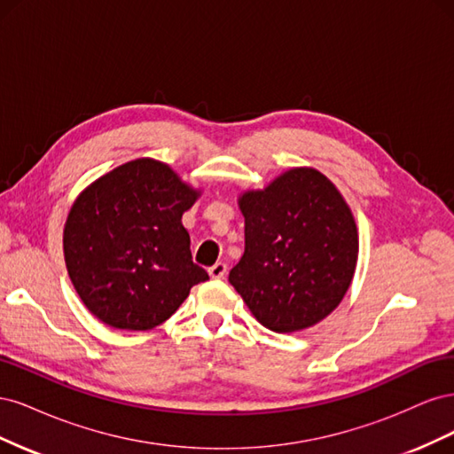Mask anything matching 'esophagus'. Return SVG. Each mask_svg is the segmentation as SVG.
Instances as JSON below:
<instances>
[{"label": "esophagus", "instance_id": "1", "mask_svg": "<svg viewBox=\"0 0 454 454\" xmlns=\"http://www.w3.org/2000/svg\"><path fill=\"white\" fill-rule=\"evenodd\" d=\"M208 274H210L212 278H215V280L223 278L225 274H227V265H225V263H222V261H217L215 265H212V267L208 269Z\"/></svg>", "mask_w": 454, "mask_h": 454}]
</instances>
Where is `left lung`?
<instances>
[{
	"mask_svg": "<svg viewBox=\"0 0 454 454\" xmlns=\"http://www.w3.org/2000/svg\"><path fill=\"white\" fill-rule=\"evenodd\" d=\"M239 206L244 255L229 282L257 322L294 333L332 314L358 261V229L337 187L318 170L292 168Z\"/></svg>",
	"mask_w": 454,
	"mask_h": 454,
	"instance_id": "left-lung-1",
	"label": "left lung"
}]
</instances>
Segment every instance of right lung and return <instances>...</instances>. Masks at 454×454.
Wrapping results in <instances>:
<instances>
[{"label": "right lung", "mask_w": 454, "mask_h": 454, "mask_svg": "<svg viewBox=\"0 0 454 454\" xmlns=\"http://www.w3.org/2000/svg\"><path fill=\"white\" fill-rule=\"evenodd\" d=\"M199 197L200 191L168 164L136 159L75 199L64 225V259L96 318L130 332L153 329L170 318L191 287L208 280L193 263L182 223Z\"/></svg>", "instance_id": "1"}]
</instances>
